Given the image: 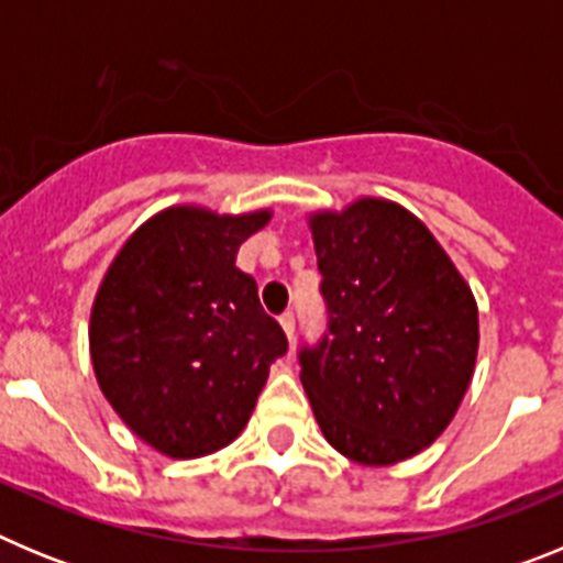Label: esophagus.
<instances>
[{"label": "esophagus", "mask_w": 563, "mask_h": 563, "mask_svg": "<svg viewBox=\"0 0 563 563\" xmlns=\"http://www.w3.org/2000/svg\"><path fill=\"white\" fill-rule=\"evenodd\" d=\"M278 324L285 330L287 341H292V335H296V316H292V312H285V316L278 318Z\"/></svg>", "instance_id": "1"}]
</instances>
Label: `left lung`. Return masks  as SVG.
<instances>
[{"label": "left lung", "instance_id": "left-lung-1", "mask_svg": "<svg viewBox=\"0 0 563 563\" xmlns=\"http://www.w3.org/2000/svg\"><path fill=\"white\" fill-rule=\"evenodd\" d=\"M327 332L298 352L327 442L395 465L449 429L474 377L479 312L449 253L415 213L363 197L310 217Z\"/></svg>", "mask_w": 563, "mask_h": 563}]
</instances>
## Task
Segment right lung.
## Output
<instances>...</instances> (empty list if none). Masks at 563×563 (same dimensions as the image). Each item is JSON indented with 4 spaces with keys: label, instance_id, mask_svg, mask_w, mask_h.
Returning a JSON list of instances; mask_svg holds the SVG:
<instances>
[{
    "label": "right lung",
    "instance_id": "1",
    "mask_svg": "<svg viewBox=\"0 0 563 563\" xmlns=\"http://www.w3.org/2000/svg\"><path fill=\"white\" fill-rule=\"evenodd\" d=\"M271 211L154 213L109 265L89 318L98 386L154 451L194 460L247 426L271 363L287 352L236 251Z\"/></svg>",
    "mask_w": 563,
    "mask_h": 563
}]
</instances>
